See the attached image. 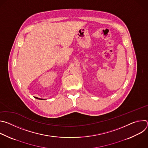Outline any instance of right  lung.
<instances>
[{"label":"right lung","instance_id":"add662e5","mask_svg":"<svg viewBox=\"0 0 148 148\" xmlns=\"http://www.w3.org/2000/svg\"><path fill=\"white\" fill-rule=\"evenodd\" d=\"M36 98H37V99H41V98H37V97H35Z\"/></svg>","mask_w":148,"mask_h":148}]
</instances>
